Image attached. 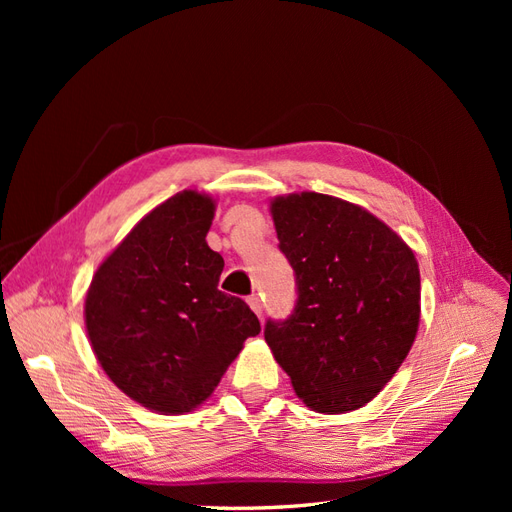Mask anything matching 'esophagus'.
<instances>
[{"label":"esophagus","mask_w":512,"mask_h":512,"mask_svg":"<svg viewBox=\"0 0 512 512\" xmlns=\"http://www.w3.org/2000/svg\"><path fill=\"white\" fill-rule=\"evenodd\" d=\"M247 303H250V307L254 309L256 316H262V301H260V297H256V294H252V297L247 299Z\"/></svg>","instance_id":"esophagus-1"}]
</instances>
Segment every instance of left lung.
Wrapping results in <instances>:
<instances>
[{
  "mask_svg": "<svg viewBox=\"0 0 512 512\" xmlns=\"http://www.w3.org/2000/svg\"><path fill=\"white\" fill-rule=\"evenodd\" d=\"M297 303L265 339L303 404L365 406L408 356L421 316V273L404 239L363 207L301 192L271 203Z\"/></svg>",
  "mask_w": 512,
  "mask_h": 512,
  "instance_id": "left-lung-1",
  "label": "left lung"
}]
</instances>
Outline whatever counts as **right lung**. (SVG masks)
<instances>
[{
	"label": "right lung",
	"instance_id": "add662e5",
	"mask_svg": "<svg viewBox=\"0 0 512 512\" xmlns=\"http://www.w3.org/2000/svg\"><path fill=\"white\" fill-rule=\"evenodd\" d=\"M213 211V200L194 190L168 198L87 290V335L106 376L162 414L203 404L245 339L260 333L250 305L218 288L224 258L207 245Z\"/></svg>",
	"mask_w": 512,
	"mask_h": 512
}]
</instances>
